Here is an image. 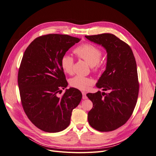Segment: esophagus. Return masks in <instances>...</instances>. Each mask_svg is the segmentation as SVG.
I'll use <instances>...</instances> for the list:
<instances>
[{"label": "esophagus", "mask_w": 156, "mask_h": 156, "mask_svg": "<svg viewBox=\"0 0 156 156\" xmlns=\"http://www.w3.org/2000/svg\"><path fill=\"white\" fill-rule=\"evenodd\" d=\"M82 95H83V99H87V96L86 95V93L85 92H82Z\"/></svg>", "instance_id": "34e87169"}]
</instances>
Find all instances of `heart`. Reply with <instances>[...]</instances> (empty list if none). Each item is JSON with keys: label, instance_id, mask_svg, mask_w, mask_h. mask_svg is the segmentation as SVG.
<instances>
[{"label": "heart", "instance_id": "obj_1", "mask_svg": "<svg viewBox=\"0 0 156 156\" xmlns=\"http://www.w3.org/2000/svg\"><path fill=\"white\" fill-rule=\"evenodd\" d=\"M74 53L76 55L78 58L88 63L93 71L98 72L102 68V62L100 61L102 57V51L97 46L88 43L81 44L75 48ZM74 62L75 60L71 55L68 54L62 55L61 65L65 73L69 75L73 73ZM93 84L94 80L92 78L80 75H76L69 80L70 86L80 90H87Z\"/></svg>", "mask_w": 156, "mask_h": 156}]
</instances>
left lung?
<instances>
[{
  "label": "left lung",
  "mask_w": 156,
  "mask_h": 156,
  "mask_svg": "<svg viewBox=\"0 0 156 156\" xmlns=\"http://www.w3.org/2000/svg\"><path fill=\"white\" fill-rule=\"evenodd\" d=\"M85 37L108 52L106 69L96 85L104 92L87 94L93 103L88 121L99 132H111L125 125L135 108L139 92L136 61L130 47L113 34Z\"/></svg>",
  "instance_id": "obj_1"
}]
</instances>
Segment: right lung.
<instances>
[{"mask_svg": "<svg viewBox=\"0 0 156 156\" xmlns=\"http://www.w3.org/2000/svg\"><path fill=\"white\" fill-rule=\"evenodd\" d=\"M80 38L68 35L48 34L36 38L24 51L18 71L21 104L30 121L40 129L56 133L70 123L73 109L82 94L68 86L61 59Z\"/></svg>", "mask_w": 156, "mask_h": 156, "instance_id": "add662e5", "label": "right lung"}]
</instances>
